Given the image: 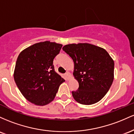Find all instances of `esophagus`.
<instances>
[{"label": "esophagus", "instance_id": "1", "mask_svg": "<svg viewBox=\"0 0 134 134\" xmlns=\"http://www.w3.org/2000/svg\"><path fill=\"white\" fill-rule=\"evenodd\" d=\"M66 78L68 80H70L71 79V73H69V72H67L66 73Z\"/></svg>", "mask_w": 134, "mask_h": 134}]
</instances>
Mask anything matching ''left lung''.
I'll return each instance as SVG.
<instances>
[{
    "label": "left lung",
    "instance_id": "obj_1",
    "mask_svg": "<svg viewBox=\"0 0 134 134\" xmlns=\"http://www.w3.org/2000/svg\"><path fill=\"white\" fill-rule=\"evenodd\" d=\"M63 50L74 63L73 76L79 89L72 92L73 98L82 104L99 101L106 94L114 80V61L103 48L88 43H71Z\"/></svg>",
    "mask_w": 134,
    "mask_h": 134
}]
</instances>
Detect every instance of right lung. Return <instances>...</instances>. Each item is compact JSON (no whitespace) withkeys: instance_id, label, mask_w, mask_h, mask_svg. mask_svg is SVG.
<instances>
[{"instance_id":"obj_1","label":"right lung","mask_w":134,"mask_h":134,"mask_svg":"<svg viewBox=\"0 0 134 134\" xmlns=\"http://www.w3.org/2000/svg\"><path fill=\"white\" fill-rule=\"evenodd\" d=\"M63 45L40 42L19 53L14 79L22 95L37 106H45L54 99L64 80L54 70L53 60Z\"/></svg>"}]
</instances>
